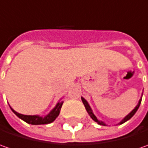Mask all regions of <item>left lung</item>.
Segmentation results:
<instances>
[{"instance_id":"1","label":"left lung","mask_w":148,"mask_h":148,"mask_svg":"<svg viewBox=\"0 0 148 148\" xmlns=\"http://www.w3.org/2000/svg\"><path fill=\"white\" fill-rule=\"evenodd\" d=\"M142 97H143V95H142ZM142 97H141V99H139V101H138V105H136V107L134 108L133 110L131 111L129 114H128L127 116H125L123 119L122 120L120 121V122L119 123V124H122V123H125L126 121H128V120H129L132 117L134 116V114H135V113L137 112V110H138V108H139L140 106V104H141V101H142ZM82 100L83 104H84V105H85V108H86V111H87V113L89 114V115L90 116V118L94 120V121H95V122L97 123L98 124H99V125H103V126H106V124H105V123L103 122V121H101V120H99L97 118H96V116L94 114V113H93V111H92V110H91V108H90V106L89 105L88 102L86 100V99H84L83 97H82Z\"/></svg>"}]
</instances>
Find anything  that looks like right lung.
Listing matches in <instances>:
<instances>
[{"mask_svg":"<svg viewBox=\"0 0 148 148\" xmlns=\"http://www.w3.org/2000/svg\"><path fill=\"white\" fill-rule=\"evenodd\" d=\"M62 104H63V101L58 102V104L56 105V106L54 107L53 109L44 117L39 116V115H25V114H21L20 113L14 110L10 106V107L11 110L13 111V113L16 116L19 117L20 119L24 120L27 123L33 124V125H39V124H48V123H51L52 122H53L54 120L56 119V118L59 115L60 110H61Z\"/></svg>","mask_w":148,"mask_h":148,"instance_id":"right-lung-1","label":"right lung"}]
</instances>
